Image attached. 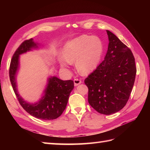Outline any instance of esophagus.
<instances>
[{
    "label": "esophagus",
    "instance_id": "esophagus-1",
    "mask_svg": "<svg viewBox=\"0 0 150 150\" xmlns=\"http://www.w3.org/2000/svg\"><path fill=\"white\" fill-rule=\"evenodd\" d=\"M73 81H74V84L75 86H77L80 84L82 82V81L81 80V79H75L74 80H73Z\"/></svg>",
    "mask_w": 150,
    "mask_h": 150
}]
</instances>
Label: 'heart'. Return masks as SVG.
Wrapping results in <instances>:
<instances>
[{
    "label": "heart",
    "mask_w": 150,
    "mask_h": 150,
    "mask_svg": "<svg viewBox=\"0 0 150 150\" xmlns=\"http://www.w3.org/2000/svg\"><path fill=\"white\" fill-rule=\"evenodd\" d=\"M103 52V46L99 38L82 35L67 43L63 55L68 63L76 61V67L82 74L93 71L99 63ZM65 66L64 62H61Z\"/></svg>",
    "instance_id": "1"
}]
</instances>
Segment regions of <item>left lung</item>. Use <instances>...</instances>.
Segmentation results:
<instances>
[{
    "label": "left lung",
    "instance_id": "obj_1",
    "mask_svg": "<svg viewBox=\"0 0 150 150\" xmlns=\"http://www.w3.org/2000/svg\"><path fill=\"white\" fill-rule=\"evenodd\" d=\"M109 44L104 60L84 80L88 103L97 112L110 115L122 110L135 82L137 68L131 50L106 30Z\"/></svg>",
    "mask_w": 150,
    "mask_h": 150
}]
</instances>
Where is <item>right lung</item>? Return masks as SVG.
<instances>
[{"label": "right lung", "instance_id": "right-lung-1", "mask_svg": "<svg viewBox=\"0 0 150 150\" xmlns=\"http://www.w3.org/2000/svg\"><path fill=\"white\" fill-rule=\"evenodd\" d=\"M32 39L24 40L16 50L11 60L9 75L11 86L21 106L27 112L37 119L44 120L55 119L61 115L68 103L69 94L74 88L73 81H62L56 77L49 79L45 95L39 103L29 104L18 94L16 88L15 74L18 66L19 55L35 47Z\"/></svg>", "mask_w": 150, "mask_h": 150}]
</instances>
